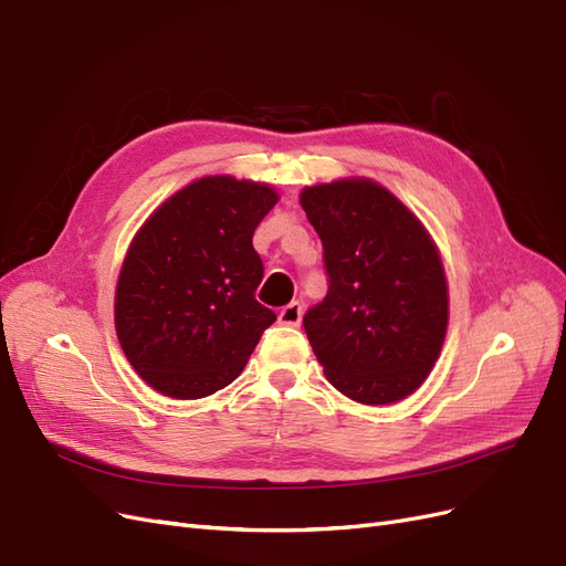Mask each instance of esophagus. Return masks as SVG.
Returning <instances> with one entry per match:
<instances>
[{"label":"esophagus","instance_id":"obj_1","mask_svg":"<svg viewBox=\"0 0 566 566\" xmlns=\"http://www.w3.org/2000/svg\"><path fill=\"white\" fill-rule=\"evenodd\" d=\"M279 321L283 325H300V321H302V304L300 302H290L287 306H283L281 314H279Z\"/></svg>","mask_w":566,"mask_h":566}]
</instances>
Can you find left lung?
Returning <instances> with one entry per match:
<instances>
[{
	"instance_id": "left-lung-1",
	"label": "left lung",
	"mask_w": 566,
	"mask_h": 566,
	"mask_svg": "<svg viewBox=\"0 0 566 566\" xmlns=\"http://www.w3.org/2000/svg\"><path fill=\"white\" fill-rule=\"evenodd\" d=\"M328 295L304 331L328 382L358 403H394L432 370L449 323L439 252L418 217L370 179L304 188Z\"/></svg>"
}]
</instances>
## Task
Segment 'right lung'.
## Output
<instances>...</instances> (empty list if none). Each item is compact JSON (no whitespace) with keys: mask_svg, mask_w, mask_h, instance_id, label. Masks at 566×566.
Listing matches in <instances>:
<instances>
[{"mask_svg":"<svg viewBox=\"0 0 566 566\" xmlns=\"http://www.w3.org/2000/svg\"><path fill=\"white\" fill-rule=\"evenodd\" d=\"M266 184L208 177L148 217L115 293V331L142 378L172 399L233 382L276 314L256 302L254 229L276 205Z\"/></svg>","mask_w":566,"mask_h":566,"instance_id":"right-lung-1","label":"right lung"}]
</instances>
